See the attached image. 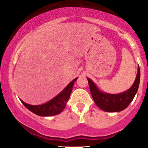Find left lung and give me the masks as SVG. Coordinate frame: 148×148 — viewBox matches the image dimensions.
<instances>
[{"label": "left lung", "instance_id": "left-lung-1", "mask_svg": "<svg viewBox=\"0 0 148 148\" xmlns=\"http://www.w3.org/2000/svg\"><path fill=\"white\" fill-rule=\"evenodd\" d=\"M140 76V68L138 67L136 78L133 86L127 91L118 95L101 92L94 83L90 79H88L90 90L95 103L99 108L106 112H118L125 109L132 102L138 91Z\"/></svg>", "mask_w": 148, "mask_h": 148}]
</instances>
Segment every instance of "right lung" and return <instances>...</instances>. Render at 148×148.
<instances>
[{"label": "right lung", "instance_id": "1", "mask_svg": "<svg viewBox=\"0 0 148 148\" xmlns=\"http://www.w3.org/2000/svg\"><path fill=\"white\" fill-rule=\"evenodd\" d=\"M77 79H75L71 81L69 84L67 85V87L62 90L58 95H57L53 99L48 101L47 103H44L42 105H37V106H33V105H30L28 103H25L21 100V101L25 108H28L30 111L33 112V113L40 116H51V115H56L61 113L67 104V101H68L69 96H70L72 90L73 88V85Z\"/></svg>", "mask_w": 148, "mask_h": 148}]
</instances>
